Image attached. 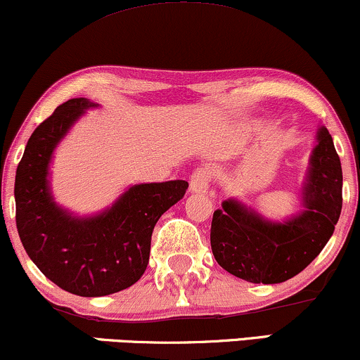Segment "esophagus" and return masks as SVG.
<instances>
[{"label":"esophagus","mask_w":360,"mask_h":360,"mask_svg":"<svg viewBox=\"0 0 360 360\" xmlns=\"http://www.w3.org/2000/svg\"><path fill=\"white\" fill-rule=\"evenodd\" d=\"M210 185V172L207 168H197L190 176V192L205 193Z\"/></svg>","instance_id":"obj_1"}]
</instances>
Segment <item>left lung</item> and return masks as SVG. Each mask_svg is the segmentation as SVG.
I'll use <instances>...</instances> for the list:
<instances>
[{"label":"left lung","mask_w":360,"mask_h":360,"mask_svg":"<svg viewBox=\"0 0 360 360\" xmlns=\"http://www.w3.org/2000/svg\"><path fill=\"white\" fill-rule=\"evenodd\" d=\"M317 140L299 217L272 224L235 200L214 212L210 245L220 267L252 283H281L321 254L342 210V168L327 128Z\"/></svg>","instance_id":"left-lung-1"}]
</instances>
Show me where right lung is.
<instances>
[{
	"label": "right lung",
	"instance_id": "1",
	"mask_svg": "<svg viewBox=\"0 0 360 360\" xmlns=\"http://www.w3.org/2000/svg\"><path fill=\"white\" fill-rule=\"evenodd\" d=\"M88 106L93 105L86 98L68 100L31 133L16 168V229L44 277L70 294L101 297L128 288L143 275L155 224L184 198L188 184L135 185L110 210L91 219H75L58 208L48 188V163L58 141Z\"/></svg>",
	"mask_w": 360,
	"mask_h": 360
}]
</instances>
